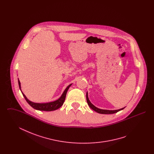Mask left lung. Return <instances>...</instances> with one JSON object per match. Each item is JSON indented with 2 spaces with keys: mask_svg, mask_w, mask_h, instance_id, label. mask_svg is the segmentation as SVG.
I'll return each mask as SVG.
<instances>
[{
  "mask_svg": "<svg viewBox=\"0 0 154 154\" xmlns=\"http://www.w3.org/2000/svg\"><path fill=\"white\" fill-rule=\"evenodd\" d=\"M86 97H87V101L88 103V106L92 109L93 110H94L96 112L99 113V114H114V113H116L118 111H121V110H123L124 109H125V107L124 108H122L121 109H119V110H102V109H100L97 107H95L94 104H92L91 102H90V100H89L88 99V92H87V95H86Z\"/></svg>",
  "mask_w": 154,
  "mask_h": 154,
  "instance_id": "obj_1",
  "label": "left lung"
}]
</instances>
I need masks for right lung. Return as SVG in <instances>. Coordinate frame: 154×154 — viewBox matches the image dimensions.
<instances>
[{
    "mask_svg": "<svg viewBox=\"0 0 154 154\" xmlns=\"http://www.w3.org/2000/svg\"><path fill=\"white\" fill-rule=\"evenodd\" d=\"M18 81L19 87H20V89L21 91L20 81L19 80V79H18ZM72 84H70L69 85L67 86V87L65 89V90L64 91L62 95L59 98L58 100H57L54 102H51L45 103H38L32 102L30 101L29 100H28L27 99L26 96L22 93V91H21V92H22L23 97H25V100H26V102L28 103V104H29L30 106L31 107H32L33 109H35L36 110H40V111H51L58 109L59 108H60L63 105V103L65 102V98H66L67 92L69 88H70V87L72 85Z\"/></svg>",
    "mask_w": 154,
    "mask_h": 154,
    "instance_id": "add662e5",
    "label": "right lung"
}]
</instances>
